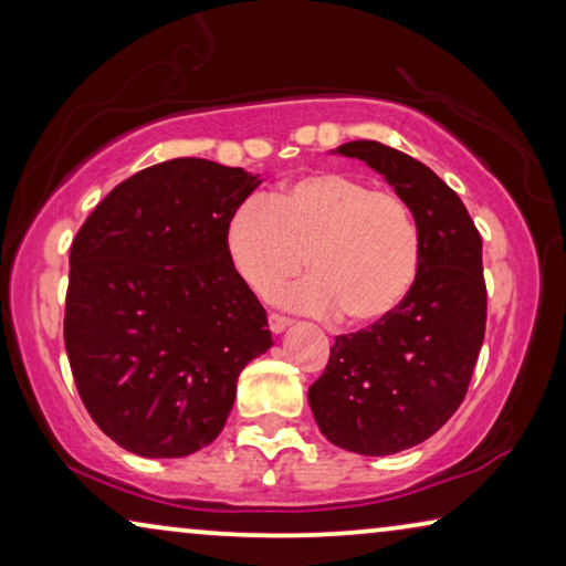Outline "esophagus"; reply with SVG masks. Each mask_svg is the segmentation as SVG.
Here are the masks:
<instances>
[{"instance_id":"1","label":"esophagus","mask_w":566,"mask_h":566,"mask_svg":"<svg viewBox=\"0 0 566 566\" xmlns=\"http://www.w3.org/2000/svg\"><path fill=\"white\" fill-rule=\"evenodd\" d=\"M268 324H270V332H275V335H281L291 327V319L289 316H281V314H270L268 316Z\"/></svg>"}]
</instances>
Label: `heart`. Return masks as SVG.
I'll use <instances>...</instances> for the list:
<instances>
[{"label": "heart", "mask_w": 566, "mask_h": 566, "mask_svg": "<svg viewBox=\"0 0 566 566\" xmlns=\"http://www.w3.org/2000/svg\"><path fill=\"white\" fill-rule=\"evenodd\" d=\"M223 244L234 273L270 296L308 265L312 277L277 301L308 314H339L350 327L389 319L422 268L412 208L347 172H312L265 200L231 211Z\"/></svg>", "instance_id": "obj_1"}]
</instances>
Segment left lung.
<instances>
[{
    "mask_svg": "<svg viewBox=\"0 0 566 566\" xmlns=\"http://www.w3.org/2000/svg\"><path fill=\"white\" fill-rule=\"evenodd\" d=\"M332 154L366 161L412 208L422 268L389 319L335 337L308 407L329 443L360 455L407 451L443 428L467 397L486 324L482 237L461 198L422 161L378 142Z\"/></svg>",
    "mask_w": 566,
    "mask_h": 566,
    "instance_id": "left-lung-1",
    "label": "left lung"
}]
</instances>
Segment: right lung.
Masks as SVG:
<instances>
[{"mask_svg": "<svg viewBox=\"0 0 566 566\" xmlns=\"http://www.w3.org/2000/svg\"><path fill=\"white\" fill-rule=\"evenodd\" d=\"M260 182L219 161H161L107 192L74 239L69 366L92 420L130 453L182 459L213 443L239 374L273 345L223 244Z\"/></svg>", "mask_w": 566, "mask_h": 566, "instance_id": "1", "label": "right lung"}]
</instances>
